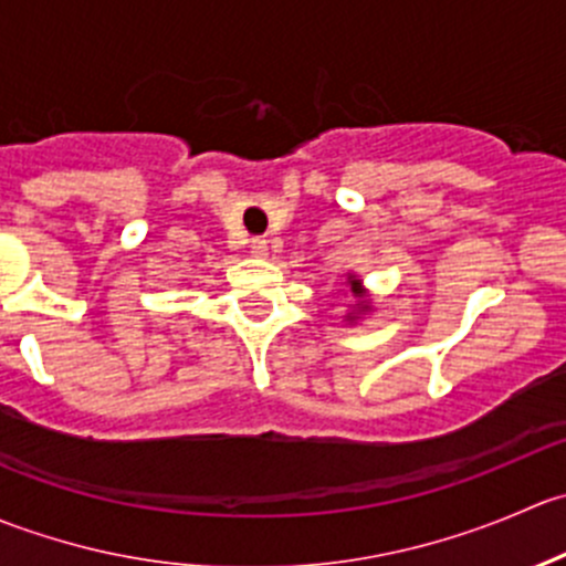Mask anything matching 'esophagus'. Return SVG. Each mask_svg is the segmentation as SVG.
Here are the masks:
<instances>
[{
    "instance_id": "obj_1",
    "label": "esophagus",
    "mask_w": 566,
    "mask_h": 566,
    "mask_svg": "<svg viewBox=\"0 0 566 566\" xmlns=\"http://www.w3.org/2000/svg\"><path fill=\"white\" fill-rule=\"evenodd\" d=\"M251 254L254 256H268V241L265 238H251Z\"/></svg>"
}]
</instances>
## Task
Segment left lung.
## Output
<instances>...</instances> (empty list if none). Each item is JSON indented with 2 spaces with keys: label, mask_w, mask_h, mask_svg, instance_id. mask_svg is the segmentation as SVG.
Masks as SVG:
<instances>
[{
  "label": "left lung",
  "mask_w": 566,
  "mask_h": 566,
  "mask_svg": "<svg viewBox=\"0 0 566 566\" xmlns=\"http://www.w3.org/2000/svg\"><path fill=\"white\" fill-rule=\"evenodd\" d=\"M345 287H347V293L356 298L350 304V310H347V315H345V323L353 325V323H358V319H361L364 315H369V312H373V298H369V290L364 287V282L356 276V273H347Z\"/></svg>",
  "instance_id": "left-lung-1"
}]
</instances>
